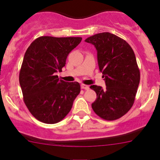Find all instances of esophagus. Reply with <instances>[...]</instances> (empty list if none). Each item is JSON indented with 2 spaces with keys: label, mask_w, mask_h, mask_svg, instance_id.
<instances>
[{
  "label": "esophagus",
  "mask_w": 160,
  "mask_h": 160,
  "mask_svg": "<svg viewBox=\"0 0 160 160\" xmlns=\"http://www.w3.org/2000/svg\"><path fill=\"white\" fill-rule=\"evenodd\" d=\"M81 88H82V89H84V90H88V89H89V86H88V85L82 83Z\"/></svg>",
  "instance_id": "obj_1"
}]
</instances>
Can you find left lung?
<instances>
[{
    "mask_svg": "<svg viewBox=\"0 0 160 160\" xmlns=\"http://www.w3.org/2000/svg\"><path fill=\"white\" fill-rule=\"evenodd\" d=\"M98 51V62L106 88L91 85L97 99L91 104L100 118L114 121L132 108L140 81V71L133 49L125 40L109 33L93 35L85 40Z\"/></svg>",
    "mask_w": 160,
    "mask_h": 160,
    "instance_id": "obj_1",
    "label": "left lung"
}]
</instances>
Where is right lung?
<instances>
[{
  "label": "right lung",
  "mask_w": 160,
  "mask_h": 160,
  "mask_svg": "<svg viewBox=\"0 0 160 160\" xmlns=\"http://www.w3.org/2000/svg\"><path fill=\"white\" fill-rule=\"evenodd\" d=\"M80 37L41 36L25 52L19 72L24 102L40 122L55 124L70 112L80 92L78 82H65L56 75L65 66L69 53L81 42Z\"/></svg>",
  "instance_id": "add662e5"
}]
</instances>
